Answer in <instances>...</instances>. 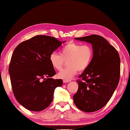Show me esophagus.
I'll list each match as a JSON object with an SVG mask.
<instances>
[{"label":"esophagus","mask_w":130,"mask_h":130,"mask_svg":"<svg viewBox=\"0 0 130 130\" xmlns=\"http://www.w3.org/2000/svg\"><path fill=\"white\" fill-rule=\"evenodd\" d=\"M70 81V80H67V79H63V83H68Z\"/></svg>","instance_id":"esophagus-1"}]
</instances>
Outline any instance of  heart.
Wrapping results in <instances>:
<instances>
[{
    "instance_id": "1",
    "label": "heart",
    "mask_w": 130,
    "mask_h": 130,
    "mask_svg": "<svg viewBox=\"0 0 130 130\" xmlns=\"http://www.w3.org/2000/svg\"><path fill=\"white\" fill-rule=\"evenodd\" d=\"M61 55L53 52L49 56V61L54 69L60 70L67 61L68 67L58 74L60 78L69 79L79 72L86 70L93 57V50L88 44L82 45L70 42L61 49Z\"/></svg>"
}]
</instances>
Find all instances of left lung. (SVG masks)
<instances>
[{"instance_id":"left-lung-1","label":"left lung","mask_w":130,"mask_h":130,"mask_svg":"<svg viewBox=\"0 0 130 130\" xmlns=\"http://www.w3.org/2000/svg\"><path fill=\"white\" fill-rule=\"evenodd\" d=\"M76 40L91 43L93 57L88 68L78 77V89L73 95L75 106L91 112L107 104L118 85L121 60L114 46L101 36L92 35Z\"/></svg>"}]
</instances>
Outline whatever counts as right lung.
<instances>
[{
    "label": "right lung",
    "instance_id": "obj_1",
    "mask_svg": "<svg viewBox=\"0 0 130 130\" xmlns=\"http://www.w3.org/2000/svg\"><path fill=\"white\" fill-rule=\"evenodd\" d=\"M61 44L55 37L37 35L14 50L8 69L12 89L18 102L27 109H45L52 102L55 89L62 86V79L51 78L56 71L49 61L51 54Z\"/></svg>",
    "mask_w": 130,
    "mask_h": 130
}]
</instances>
